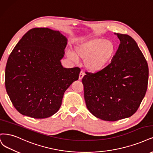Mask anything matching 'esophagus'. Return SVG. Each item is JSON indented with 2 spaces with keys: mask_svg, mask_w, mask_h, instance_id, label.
I'll return each instance as SVG.
<instances>
[{
  "mask_svg": "<svg viewBox=\"0 0 153 153\" xmlns=\"http://www.w3.org/2000/svg\"><path fill=\"white\" fill-rule=\"evenodd\" d=\"M84 75H85V73H83V71H81L80 73V75H79V80H82L83 77L84 76Z\"/></svg>",
  "mask_w": 153,
  "mask_h": 153,
  "instance_id": "34e87169",
  "label": "esophagus"
}]
</instances>
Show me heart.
Segmentation results:
<instances>
[{
    "mask_svg": "<svg viewBox=\"0 0 153 153\" xmlns=\"http://www.w3.org/2000/svg\"><path fill=\"white\" fill-rule=\"evenodd\" d=\"M116 52V46L111 40L101 37H94L77 44L75 52L68 51L70 59L76 61L78 58L84 60L86 69L96 73L107 67Z\"/></svg>",
    "mask_w": 153,
    "mask_h": 153,
    "instance_id": "1",
    "label": "heart"
}]
</instances>
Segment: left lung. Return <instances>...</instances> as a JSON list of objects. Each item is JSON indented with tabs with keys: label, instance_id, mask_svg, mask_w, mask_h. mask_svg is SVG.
Returning a JSON list of instances; mask_svg holds the SVG:
<instances>
[{
	"label": "left lung",
	"instance_id": "8db88e82",
	"mask_svg": "<svg viewBox=\"0 0 153 153\" xmlns=\"http://www.w3.org/2000/svg\"><path fill=\"white\" fill-rule=\"evenodd\" d=\"M120 40L110 64L82 78L84 98L94 117L114 122L127 118L138 109L147 88L149 69L136 42L126 34L114 33Z\"/></svg>",
	"mask_w": 153,
	"mask_h": 153
}]
</instances>
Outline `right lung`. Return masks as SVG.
Instances as JSON below:
<instances>
[{
	"mask_svg": "<svg viewBox=\"0 0 153 153\" xmlns=\"http://www.w3.org/2000/svg\"><path fill=\"white\" fill-rule=\"evenodd\" d=\"M68 39L48 28L29 30L9 55L5 85L13 106L23 115L46 118L61 107L64 93L78 80L80 69L65 68L61 60Z\"/></svg>",
	"mask_w": 153,
	"mask_h": 153,
	"instance_id": "add662e5",
	"label": "right lung"
}]
</instances>
